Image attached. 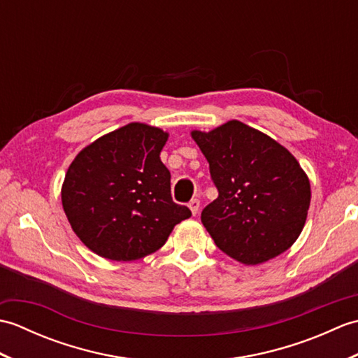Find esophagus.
I'll use <instances>...</instances> for the list:
<instances>
[{
    "label": "esophagus",
    "instance_id": "esophagus-1",
    "mask_svg": "<svg viewBox=\"0 0 358 358\" xmlns=\"http://www.w3.org/2000/svg\"><path fill=\"white\" fill-rule=\"evenodd\" d=\"M189 209H191V212H192L194 215L199 214V210H200V200L194 199V200L189 201Z\"/></svg>",
    "mask_w": 358,
    "mask_h": 358
}]
</instances>
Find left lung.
<instances>
[{
	"label": "left lung",
	"instance_id": "8db88e82",
	"mask_svg": "<svg viewBox=\"0 0 358 358\" xmlns=\"http://www.w3.org/2000/svg\"><path fill=\"white\" fill-rule=\"evenodd\" d=\"M218 199L201 212L215 245L243 264H260L291 248L305 227L310 183L278 141L238 120L192 131Z\"/></svg>",
	"mask_w": 358,
	"mask_h": 358
}]
</instances>
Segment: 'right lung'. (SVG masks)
I'll return each instance as SVG.
<instances>
[{
  "mask_svg": "<svg viewBox=\"0 0 358 358\" xmlns=\"http://www.w3.org/2000/svg\"><path fill=\"white\" fill-rule=\"evenodd\" d=\"M163 129L129 123L87 144L62 186L72 231L92 252L134 262L157 252L192 214L172 201L171 172L159 158Z\"/></svg>",
  "mask_w": 358,
  "mask_h": 358,
  "instance_id": "add662e5",
  "label": "right lung"
}]
</instances>
